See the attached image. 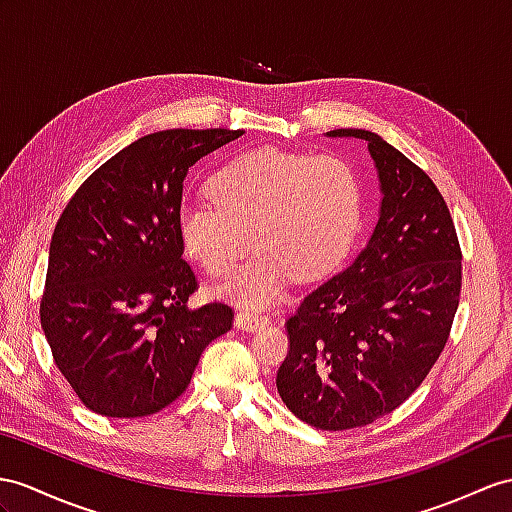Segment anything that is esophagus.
<instances>
[{
  "instance_id": "1",
  "label": "esophagus",
  "mask_w": 512,
  "mask_h": 512,
  "mask_svg": "<svg viewBox=\"0 0 512 512\" xmlns=\"http://www.w3.org/2000/svg\"><path fill=\"white\" fill-rule=\"evenodd\" d=\"M234 321H236V328L247 330V332H258L267 326L269 317L263 313H252V310H239Z\"/></svg>"
}]
</instances>
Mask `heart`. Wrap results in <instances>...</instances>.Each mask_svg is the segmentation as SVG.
<instances>
[{"label":"heart","mask_w":512,"mask_h":512,"mask_svg":"<svg viewBox=\"0 0 512 512\" xmlns=\"http://www.w3.org/2000/svg\"><path fill=\"white\" fill-rule=\"evenodd\" d=\"M213 202L184 204L178 236L186 256L210 278H228L258 245L260 252L223 286L243 306L278 302L295 278L332 276L350 256L363 197L343 158L308 156L276 147L228 160L208 182Z\"/></svg>","instance_id":"obj_1"}]
</instances>
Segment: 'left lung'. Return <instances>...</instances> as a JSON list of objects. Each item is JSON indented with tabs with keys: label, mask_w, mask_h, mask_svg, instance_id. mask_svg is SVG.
Returning a JSON list of instances; mask_svg holds the SVG:
<instances>
[{
	"label": "left lung",
	"mask_w": 512,
	"mask_h": 512,
	"mask_svg": "<svg viewBox=\"0 0 512 512\" xmlns=\"http://www.w3.org/2000/svg\"><path fill=\"white\" fill-rule=\"evenodd\" d=\"M367 141L382 206L360 254L286 319L289 354L276 386L286 408L319 430H350L393 413L426 380L450 339L463 252L443 195L378 134Z\"/></svg>",
	"instance_id": "8db88e82"
}]
</instances>
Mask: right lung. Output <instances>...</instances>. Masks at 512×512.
<instances>
[{
	"label": "right lung",
	"mask_w": 512,
	"mask_h": 512,
	"mask_svg": "<svg viewBox=\"0 0 512 512\" xmlns=\"http://www.w3.org/2000/svg\"><path fill=\"white\" fill-rule=\"evenodd\" d=\"M243 130H165L106 160L62 210L49 245L41 326L54 363L97 415L160 413L189 386L234 310L189 308L199 289L182 258L186 173Z\"/></svg>",
	"instance_id": "right-lung-1"
}]
</instances>
